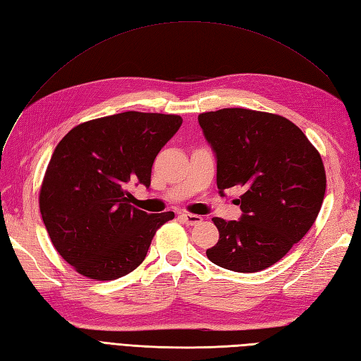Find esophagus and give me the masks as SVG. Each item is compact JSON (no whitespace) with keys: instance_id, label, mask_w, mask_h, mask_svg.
<instances>
[{"instance_id":"esophagus-1","label":"esophagus","mask_w":361,"mask_h":361,"mask_svg":"<svg viewBox=\"0 0 361 361\" xmlns=\"http://www.w3.org/2000/svg\"><path fill=\"white\" fill-rule=\"evenodd\" d=\"M180 220L185 223V224H190V226H195L202 223L203 218L200 215H195V214H188V212H183L179 215Z\"/></svg>"}]
</instances>
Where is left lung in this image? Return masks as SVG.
<instances>
[{
	"mask_svg": "<svg viewBox=\"0 0 361 361\" xmlns=\"http://www.w3.org/2000/svg\"><path fill=\"white\" fill-rule=\"evenodd\" d=\"M216 154V187H241L239 221L212 218L220 233L206 250L212 264L257 272L274 265L301 241L318 216L325 194L321 154L286 117L223 108L199 114Z\"/></svg>",
	"mask_w": 361,
	"mask_h": 361,
	"instance_id": "left-lung-1",
	"label": "left lung"
}]
</instances>
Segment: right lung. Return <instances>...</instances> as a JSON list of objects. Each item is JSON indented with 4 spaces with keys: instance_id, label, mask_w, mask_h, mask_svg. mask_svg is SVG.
I'll use <instances>...</instances> for the list:
<instances>
[{
    "instance_id": "right-lung-1",
    "label": "right lung",
    "mask_w": 361,
    "mask_h": 361,
    "mask_svg": "<svg viewBox=\"0 0 361 361\" xmlns=\"http://www.w3.org/2000/svg\"><path fill=\"white\" fill-rule=\"evenodd\" d=\"M178 114L126 111L72 128L43 176L39 207L51 243L78 274L110 281L145 260L158 228L174 212L146 214L126 185H150L154 161L178 133Z\"/></svg>"
}]
</instances>
